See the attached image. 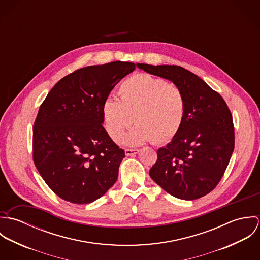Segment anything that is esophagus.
I'll return each instance as SVG.
<instances>
[{
	"mask_svg": "<svg viewBox=\"0 0 260 260\" xmlns=\"http://www.w3.org/2000/svg\"><path fill=\"white\" fill-rule=\"evenodd\" d=\"M139 152L138 149H125V154L127 156H134L135 154H137Z\"/></svg>",
	"mask_w": 260,
	"mask_h": 260,
	"instance_id": "1",
	"label": "esophagus"
}]
</instances>
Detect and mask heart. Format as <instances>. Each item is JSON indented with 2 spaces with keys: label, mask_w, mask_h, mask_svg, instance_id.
Wrapping results in <instances>:
<instances>
[{
  "label": "heart",
  "mask_w": 260,
  "mask_h": 260,
  "mask_svg": "<svg viewBox=\"0 0 260 260\" xmlns=\"http://www.w3.org/2000/svg\"><path fill=\"white\" fill-rule=\"evenodd\" d=\"M119 100L108 98L102 106L105 128L113 141L119 143L126 130L129 145L152 141L165 144L179 133L185 118L186 101L182 90L174 83L145 73L133 75L118 88Z\"/></svg>",
  "instance_id": "b5f03b06"
}]
</instances>
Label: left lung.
I'll use <instances>...</instances> for the list:
<instances>
[{
  "label": "left lung",
  "mask_w": 260,
  "mask_h": 260,
  "mask_svg": "<svg viewBox=\"0 0 260 260\" xmlns=\"http://www.w3.org/2000/svg\"><path fill=\"white\" fill-rule=\"evenodd\" d=\"M137 66L172 81L182 90L186 101L183 125L166 147L158 149L150 177L177 198L205 196L220 182L234 149L231 112L219 93L183 67Z\"/></svg>",
  "instance_id": "obj_1"
}]
</instances>
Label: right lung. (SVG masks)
<instances>
[{
	"instance_id": "right-lung-1",
	"label": "right lung",
	"mask_w": 260,
	"mask_h": 260,
	"mask_svg": "<svg viewBox=\"0 0 260 260\" xmlns=\"http://www.w3.org/2000/svg\"><path fill=\"white\" fill-rule=\"evenodd\" d=\"M135 66L116 61L78 69L62 78L41 104L33 127V160L60 198L87 204L116 182L125 152L103 127L102 106Z\"/></svg>"
}]
</instances>
